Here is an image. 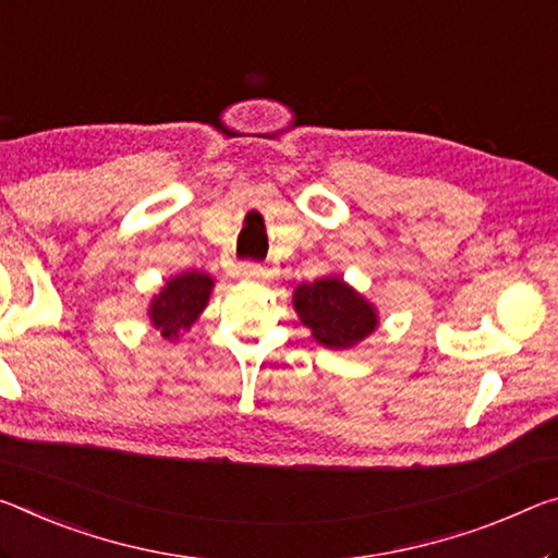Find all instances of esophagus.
I'll list each match as a JSON object with an SVG mask.
<instances>
[{
    "mask_svg": "<svg viewBox=\"0 0 558 558\" xmlns=\"http://www.w3.org/2000/svg\"><path fill=\"white\" fill-rule=\"evenodd\" d=\"M241 276L247 280H263V278H268V270H265L260 263L245 260V263H241Z\"/></svg>",
    "mask_w": 558,
    "mask_h": 558,
    "instance_id": "34e87169",
    "label": "esophagus"
}]
</instances>
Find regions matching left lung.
I'll use <instances>...</instances> for the list:
<instances>
[{
  "mask_svg": "<svg viewBox=\"0 0 558 558\" xmlns=\"http://www.w3.org/2000/svg\"><path fill=\"white\" fill-rule=\"evenodd\" d=\"M295 311L313 338L325 348H350L375 330L377 315L367 300L344 286L340 278L305 282L295 290Z\"/></svg>",
  "mask_w": 558,
  "mask_h": 558,
  "instance_id": "obj_1",
  "label": "left lung"
}]
</instances>
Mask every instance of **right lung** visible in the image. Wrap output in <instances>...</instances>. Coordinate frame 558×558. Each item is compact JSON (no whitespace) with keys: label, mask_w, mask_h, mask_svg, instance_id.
<instances>
[{"label":"right lung","mask_w":558,"mask_h":558,"mask_svg":"<svg viewBox=\"0 0 558 558\" xmlns=\"http://www.w3.org/2000/svg\"><path fill=\"white\" fill-rule=\"evenodd\" d=\"M210 288H214V280L198 270L168 280L161 295L154 298L151 313H148L163 338H179L181 330H189L206 307Z\"/></svg>","instance_id":"right-lung-1"}]
</instances>
